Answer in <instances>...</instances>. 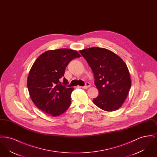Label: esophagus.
<instances>
[{
  "label": "esophagus",
  "instance_id": "1",
  "mask_svg": "<svg viewBox=\"0 0 157 157\" xmlns=\"http://www.w3.org/2000/svg\"><path fill=\"white\" fill-rule=\"evenodd\" d=\"M90 83H89V82H86V83H85V85L83 86H82V88H83V89H87V88H88L89 87H90Z\"/></svg>",
  "mask_w": 157,
  "mask_h": 157
}]
</instances>
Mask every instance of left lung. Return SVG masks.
I'll return each instance as SVG.
<instances>
[{"instance_id": "8db88e82", "label": "left lung", "mask_w": 157, "mask_h": 157, "mask_svg": "<svg viewBox=\"0 0 157 157\" xmlns=\"http://www.w3.org/2000/svg\"><path fill=\"white\" fill-rule=\"evenodd\" d=\"M79 52L87 61L94 73L99 95L94 104L106 111H113L124 102L131 81L127 65L111 51L98 47Z\"/></svg>"}]
</instances>
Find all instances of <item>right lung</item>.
I'll return each instance as SVG.
<instances>
[{"label":"right lung","instance_id":"obj_1","mask_svg":"<svg viewBox=\"0 0 157 157\" xmlns=\"http://www.w3.org/2000/svg\"><path fill=\"white\" fill-rule=\"evenodd\" d=\"M79 53L69 49L48 51L41 54L30 69L27 85L30 98L36 106L43 112L57 117L65 112L71 105V95L74 88H67L63 78L69 63Z\"/></svg>","mask_w":157,"mask_h":157}]
</instances>
